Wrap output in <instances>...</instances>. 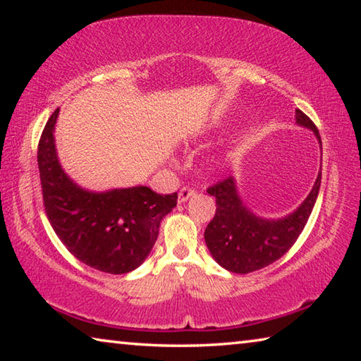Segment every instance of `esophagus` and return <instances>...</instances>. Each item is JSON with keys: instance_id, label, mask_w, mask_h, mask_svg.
I'll return each instance as SVG.
<instances>
[{"instance_id": "1", "label": "esophagus", "mask_w": 361, "mask_h": 361, "mask_svg": "<svg viewBox=\"0 0 361 361\" xmlns=\"http://www.w3.org/2000/svg\"><path fill=\"white\" fill-rule=\"evenodd\" d=\"M195 194V189L194 188H191V186H183L181 189H180V192H178V202L181 204V202H186V200L189 199V197H192V195Z\"/></svg>"}]
</instances>
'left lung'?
<instances>
[{
    "label": "left lung",
    "instance_id": "1",
    "mask_svg": "<svg viewBox=\"0 0 361 361\" xmlns=\"http://www.w3.org/2000/svg\"><path fill=\"white\" fill-rule=\"evenodd\" d=\"M296 122L314 130L322 145L319 129L301 109H296ZM320 183L322 172L301 207L286 218L274 221L253 215L242 204L232 176L210 186L207 192L215 195L216 212L207 226L204 237L213 258L219 266L234 274L258 271L282 258L301 235L315 205Z\"/></svg>",
    "mask_w": 361,
    "mask_h": 361
}]
</instances>
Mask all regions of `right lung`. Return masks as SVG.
Returning a JSON list of instances; mask_svg holds the SVG:
<instances>
[{"mask_svg":"<svg viewBox=\"0 0 361 361\" xmlns=\"http://www.w3.org/2000/svg\"><path fill=\"white\" fill-rule=\"evenodd\" d=\"M59 108L46 122L38 143L42 202L49 223L66 250L84 264L108 274L138 267L156 243L162 218L178 194L161 195L146 186L89 192L60 167L54 145Z\"/></svg>","mask_w":361,"mask_h":361,"instance_id":"1","label":"right lung"}]
</instances>
